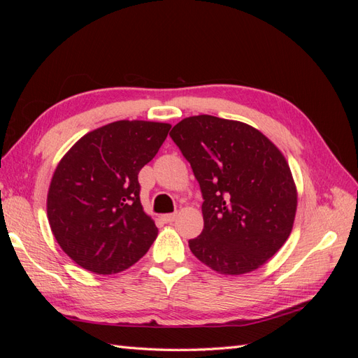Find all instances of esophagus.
Returning a JSON list of instances; mask_svg holds the SVG:
<instances>
[{
	"instance_id": "34e87169",
	"label": "esophagus",
	"mask_w": 358,
	"mask_h": 358,
	"mask_svg": "<svg viewBox=\"0 0 358 358\" xmlns=\"http://www.w3.org/2000/svg\"><path fill=\"white\" fill-rule=\"evenodd\" d=\"M178 218V213H167V215H162V221L164 222H173Z\"/></svg>"
}]
</instances>
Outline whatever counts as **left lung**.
<instances>
[{
    "label": "left lung",
    "mask_w": 358,
    "mask_h": 358,
    "mask_svg": "<svg viewBox=\"0 0 358 358\" xmlns=\"http://www.w3.org/2000/svg\"><path fill=\"white\" fill-rule=\"evenodd\" d=\"M170 137L200 183L204 227L189 249L221 275L268 262L294 225L297 188L284 154L257 128L210 115L182 119Z\"/></svg>",
    "instance_id": "1"
}]
</instances>
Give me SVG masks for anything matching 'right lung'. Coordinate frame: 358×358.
Masks as SVG:
<instances>
[{
	"label": "right lung",
	"instance_id": "obj_1",
	"mask_svg": "<svg viewBox=\"0 0 358 358\" xmlns=\"http://www.w3.org/2000/svg\"><path fill=\"white\" fill-rule=\"evenodd\" d=\"M171 125L116 121L85 134L61 158L48 192V220L61 249L96 275L137 263L158 229L140 203L138 171Z\"/></svg>",
	"mask_w": 358,
	"mask_h": 358
}]
</instances>
